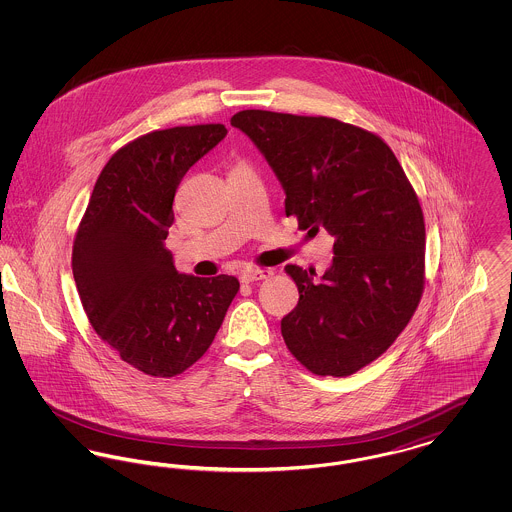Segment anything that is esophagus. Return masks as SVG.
Segmentation results:
<instances>
[{"mask_svg":"<svg viewBox=\"0 0 512 512\" xmlns=\"http://www.w3.org/2000/svg\"><path fill=\"white\" fill-rule=\"evenodd\" d=\"M272 276V270L270 268H245L242 272V282L249 284V282H257V280H265Z\"/></svg>","mask_w":512,"mask_h":512,"instance_id":"esophagus-1","label":"esophagus"}]
</instances>
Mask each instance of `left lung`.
<instances>
[{"label":"left lung","instance_id":"left-lung-1","mask_svg":"<svg viewBox=\"0 0 512 512\" xmlns=\"http://www.w3.org/2000/svg\"><path fill=\"white\" fill-rule=\"evenodd\" d=\"M232 126L261 149L299 230L334 236V259L286 265L299 301L282 318L293 357L317 376H351L388 351L424 292V215L390 146L330 119L245 109Z\"/></svg>","mask_w":512,"mask_h":512}]
</instances>
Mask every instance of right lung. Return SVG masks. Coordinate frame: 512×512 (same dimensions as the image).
<instances>
[{
    "label": "right lung",
    "mask_w": 512,
    "mask_h": 512,
    "mask_svg": "<svg viewBox=\"0 0 512 512\" xmlns=\"http://www.w3.org/2000/svg\"><path fill=\"white\" fill-rule=\"evenodd\" d=\"M224 124L153 130L111 155L73 244V274L99 338L147 376L199 361L240 290L234 276L178 274L165 247L184 174L226 136Z\"/></svg>",
    "instance_id": "1"
}]
</instances>
